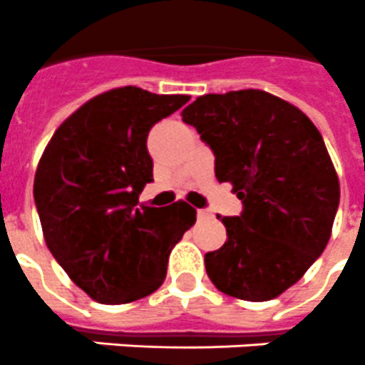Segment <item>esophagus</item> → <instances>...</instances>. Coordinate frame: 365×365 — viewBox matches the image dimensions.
Listing matches in <instances>:
<instances>
[{
  "instance_id": "obj_1",
  "label": "esophagus",
  "mask_w": 365,
  "mask_h": 365,
  "mask_svg": "<svg viewBox=\"0 0 365 365\" xmlns=\"http://www.w3.org/2000/svg\"><path fill=\"white\" fill-rule=\"evenodd\" d=\"M197 217H198V220H204V219H210L211 213L207 210H198Z\"/></svg>"
}]
</instances>
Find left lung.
Instances as JSON below:
<instances>
[{
  "label": "left lung",
  "instance_id": "1",
  "mask_svg": "<svg viewBox=\"0 0 365 365\" xmlns=\"http://www.w3.org/2000/svg\"><path fill=\"white\" fill-rule=\"evenodd\" d=\"M182 116L243 204L237 217H219L228 240L204 256L207 277L230 297L271 301L330 240L339 182L323 137L301 109L254 88L204 94Z\"/></svg>",
  "mask_w": 365,
  "mask_h": 365
}]
</instances>
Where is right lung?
<instances>
[{
  "label": "right lung",
  "instance_id": "1",
  "mask_svg": "<svg viewBox=\"0 0 365 365\" xmlns=\"http://www.w3.org/2000/svg\"><path fill=\"white\" fill-rule=\"evenodd\" d=\"M187 102L183 94L113 88L68 116L42 154L33 195L46 245L73 284L102 304L154 293L168 254L197 220L182 200L139 206L154 182L150 130Z\"/></svg>",
  "mask_w": 365,
  "mask_h": 365
}]
</instances>
